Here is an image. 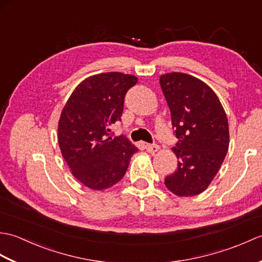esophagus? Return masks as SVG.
<instances>
[{"mask_svg": "<svg viewBox=\"0 0 262 262\" xmlns=\"http://www.w3.org/2000/svg\"><path fill=\"white\" fill-rule=\"evenodd\" d=\"M145 148L148 153L154 154L155 152L159 151V145H157V144H146Z\"/></svg>", "mask_w": 262, "mask_h": 262, "instance_id": "1", "label": "esophagus"}]
</instances>
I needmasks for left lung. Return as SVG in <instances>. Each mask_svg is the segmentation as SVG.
<instances>
[{
  "instance_id": "left-lung-1",
  "label": "left lung",
  "mask_w": 262,
  "mask_h": 262,
  "mask_svg": "<svg viewBox=\"0 0 262 262\" xmlns=\"http://www.w3.org/2000/svg\"><path fill=\"white\" fill-rule=\"evenodd\" d=\"M160 85L178 138L172 151L179 160L164 183L177 196H194L206 190L225 159L227 117L215 92L196 77L174 72L161 75Z\"/></svg>"
}]
</instances>
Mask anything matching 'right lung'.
Returning <instances> with one entry per match:
<instances>
[{"mask_svg":"<svg viewBox=\"0 0 262 262\" xmlns=\"http://www.w3.org/2000/svg\"><path fill=\"white\" fill-rule=\"evenodd\" d=\"M130 74L109 72L88 77L75 88L60 115L58 143L72 173L88 188L102 190L119 182L138 148L110 127L121 120Z\"/></svg>","mask_w":262,"mask_h":262,"instance_id":"add662e5","label":"right lung"}]
</instances>
